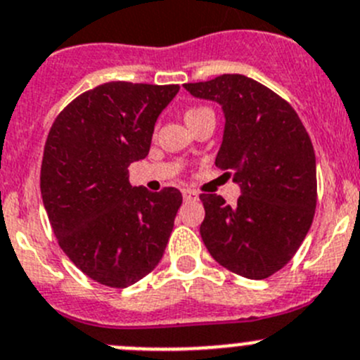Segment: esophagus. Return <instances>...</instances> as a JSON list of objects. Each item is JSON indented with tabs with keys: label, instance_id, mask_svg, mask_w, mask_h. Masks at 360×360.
I'll use <instances>...</instances> for the list:
<instances>
[{
	"label": "esophagus",
	"instance_id": "esophagus-1",
	"mask_svg": "<svg viewBox=\"0 0 360 360\" xmlns=\"http://www.w3.org/2000/svg\"><path fill=\"white\" fill-rule=\"evenodd\" d=\"M181 195H184V201H187V202L198 201L199 199V194L195 191H192V188H185V191L181 192Z\"/></svg>",
	"mask_w": 360,
	"mask_h": 360
}]
</instances>
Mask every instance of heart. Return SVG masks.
<instances>
[{
    "instance_id": "heart-1",
    "label": "heart",
    "mask_w": 360,
    "mask_h": 360,
    "mask_svg": "<svg viewBox=\"0 0 360 360\" xmlns=\"http://www.w3.org/2000/svg\"><path fill=\"white\" fill-rule=\"evenodd\" d=\"M199 110H202V108H194V110H188V112H187V115H188V113H194V112H199Z\"/></svg>"
}]
</instances>
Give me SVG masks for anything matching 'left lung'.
Instances as JSON below:
<instances>
[{"mask_svg": "<svg viewBox=\"0 0 360 360\" xmlns=\"http://www.w3.org/2000/svg\"><path fill=\"white\" fill-rule=\"evenodd\" d=\"M184 87L222 108L226 124L215 166L233 172L241 192L234 206L217 194L199 195L206 213L199 227L202 241L229 271L268 278L292 259L313 222L311 140L289 103L245 75H220Z\"/></svg>", "mask_w": 360, "mask_h": 360, "instance_id": "obj_1", "label": "left lung"}]
</instances>
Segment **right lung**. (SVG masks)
<instances>
[{"label": "right lung", "mask_w": 360, "mask_h": 360, "mask_svg": "<svg viewBox=\"0 0 360 360\" xmlns=\"http://www.w3.org/2000/svg\"><path fill=\"white\" fill-rule=\"evenodd\" d=\"M179 85L108 82L70 103L52 124L41 199L64 254L101 285L124 289L162 259L181 205L179 188L129 184L155 122Z\"/></svg>", "instance_id": "right-lung-1"}]
</instances>
